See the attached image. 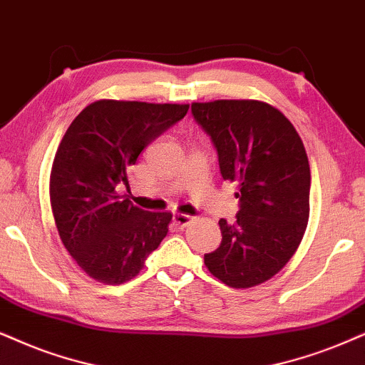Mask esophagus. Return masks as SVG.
<instances>
[{"label": "esophagus", "instance_id": "34e87169", "mask_svg": "<svg viewBox=\"0 0 365 365\" xmlns=\"http://www.w3.org/2000/svg\"><path fill=\"white\" fill-rule=\"evenodd\" d=\"M193 220V217L187 215V214H173V222L178 225V227H187Z\"/></svg>", "mask_w": 365, "mask_h": 365}]
</instances>
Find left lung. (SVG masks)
Listing matches in <instances>:
<instances>
[{
    "mask_svg": "<svg viewBox=\"0 0 365 365\" xmlns=\"http://www.w3.org/2000/svg\"><path fill=\"white\" fill-rule=\"evenodd\" d=\"M192 114L214 143L224 180L237 182L236 224L220 219L222 242L204 256L230 288L273 278L292 259L310 217V165L297 129L261 101L193 103Z\"/></svg>",
    "mask_w": 365,
    "mask_h": 365,
    "instance_id": "left-lung-1",
    "label": "left lung"
}]
</instances>
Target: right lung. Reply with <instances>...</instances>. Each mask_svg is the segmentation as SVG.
Returning a JSON list of instances; mask_svg holds the SVG:
<instances>
[{"label": "right lung", "instance_id": "1", "mask_svg": "<svg viewBox=\"0 0 365 365\" xmlns=\"http://www.w3.org/2000/svg\"><path fill=\"white\" fill-rule=\"evenodd\" d=\"M188 104L96 101L60 141L50 172V205L63 246L92 279H133L160 246L172 212H148L119 195L128 168Z\"/></svg>", "mask_w": 365, "mask_h": 365}]
</instances>
